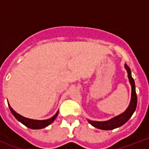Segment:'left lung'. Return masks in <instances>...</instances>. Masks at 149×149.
Wrapping results in <instances>:
<instances>
[{"instance_id":"obj_1","label":"left lung","mask_w":149,"mask_h":149,"mask_svg":"<svg viewBox=\"0 0 149 149\" xmlns=\"http://www.w3.org/2000/svg\"><path fill=\"white\" fill-rule=\"evenodd\" d=\"M125 68L127 72V77L129 79L130 84L132 86V97H131V101L127 107V108L125 110V112L120 113L119 115L113 117L110 120H105V121H96V120H91L87 119L88 122L94 127H97L98 129L101 130H113L114 128L119 127L125 125L127 120H129L132 114L135 111L137 107V94L135 91V84H134V79L132 77V72L130 68L126 64H125Z\"/></svg>"}]
</instances>
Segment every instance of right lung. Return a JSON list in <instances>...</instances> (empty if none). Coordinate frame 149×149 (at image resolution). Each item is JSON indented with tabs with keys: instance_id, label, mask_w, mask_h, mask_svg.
Wrapping results in <instances>:
<instances>
[{
	"instance_id": "right-lung-1",
	"label": "right lung",
	"mask_w": 149,
	"mask_h": 149,
	"mask_svg": "<svg viewBox=\"0 0 149 149\" xmlns=\"http://www.w3.org/2000/svg\"><path fill=\"white\" fill-rule=\"evenodd\" d=\"M8 107L10 108V112L12 113V114L15 116V118L17 119L18 121L23 124L24 125H25L26 127L31 128V129H42V128H44V127H47L49 125H51L52 123L53 122L55 119L56 118V117L58 116V111L56 112V113L53 117H52L49 119H47V120H34V119H30V118H24L23 116L20 115L19 113H17V112H15L14 110L12 109V107L10 106V104L8 103Z\"/></svg>"
}]
</instances>
